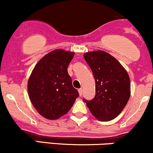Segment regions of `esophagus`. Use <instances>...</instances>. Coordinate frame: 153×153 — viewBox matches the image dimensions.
Here are the masks:
<instances>
[{"mask_svg": "<svg viewBox=\"0 0 153 153\" xmlns=\"http://www.w3.org/2000/svg\"><path fill=\"white\" fill-rule=\"evenodd\" d=\"M78 93H79V95H80V96L82 95V88H80L78 89Z\"/></svg>", "mask_w": 153, "mask_h": 153, "instance_id": "esophagus-1", "label": "esophagus"}]
</instances>
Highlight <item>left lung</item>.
<instances>
[{"mask_svg":"<svg viewBox=\"0 0 153 153\" xmlns=\"http://www.w3.org/2000/svg\"><path fill=\"white\" fill-rule=\"evenodd\" d=\"M94 74L96 96L83 99L91 113L99 121H110L118 116L130 97V80L120 62L102 50L83 54Z\"/></svg>","mask_w":153,"mask_h":153,"instance_id":"1","label":"left lung"}]
</instances>
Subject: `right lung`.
<instances>
[{
  "instance_id": "obj_1",
  "label": "right lung",
  "mask_w": 153,
  "mask_h": 153,
  "mask_svg": "<svg viewBox=\"0 0 153 153\" xmlns=\"http://www.w3.org/2000/svg\"><path fill=\"white\" fill-rule=\"evenodd\" d=\"M74 54L61 49L52 51L39 61L28 80L31 102L47 119H57L66 114L79 96L68 73Z\"/></svg>"
}]
</instances>
